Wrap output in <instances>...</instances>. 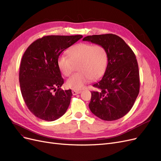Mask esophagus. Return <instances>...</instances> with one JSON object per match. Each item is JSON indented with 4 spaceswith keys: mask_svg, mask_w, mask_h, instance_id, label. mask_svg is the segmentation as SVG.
<instances>
[{
    "mask_svg": "<svg viewBox=\"0 0 161 161\" xmlns=\"http://www.w3.org/2000/svg\"><path fill=\"white\" fill-rule=\"evenodd\" d=\"M72 94L74 95H77V94H80L81 92V91H77V90H72Z\"/></svg>",
    "mask_w": 161,
    "mask_h": 161,
    "instance_id": "obj_1",
    "label": "esophagus"
}]
</instances>
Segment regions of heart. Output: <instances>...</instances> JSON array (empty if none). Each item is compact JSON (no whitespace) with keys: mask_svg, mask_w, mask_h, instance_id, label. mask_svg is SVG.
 <instances>
[{"mask_svg":"<svg viewBox=\"0 0 161 161\" xmlns=\"http://www.w3.org/2000/svg\"><path fill=\"white\" fill-rule=\"evenodd\" d=\"M67 55L58 58L57 64L61 73L65 76L70 75L77 66L79 71L66 81V85L69 88L80 90L89 80L100 78L106 71L108 55L102 45L80 43L69 48Z\"/></svg>","mask_w":161,"mask_h":161,"instance_id":"b5f03b06","label":"heart"}]
</instances>
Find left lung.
Here are the masks:
<instances>
[{
	"mask_svg": "<svg viewBox=\"0 0 161 161\" xmlns=\"http://www.w3.org/2000/svg\"><path fill=\"white\" fill-rule=\"evenodd\" d=\"M103 46L108 64L102 79L93 85L89 107L101 120L119 119L131 110L139 92V73L136 55L120 37L114 34L94 35L83 39Z\"/></svg>",
	"mask_w": 161,
	"mask_h": 161,
	"instance_id": "8db88e82",
	"label": "left lung"
}]
</instances>
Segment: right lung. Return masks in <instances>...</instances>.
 Here are the masks:
<instances>
[{"mask_svg": "<svg viewBox=\"0 0 161 161\" xmlns=\"http://www.w3.org/2000/svg\"><path fill=\"white\" fill-rule=\"evenodd\" d=\"M78 36H48L32 43L21 61L19 81L21 93L28 109L46 121L58 119L66 112L71 89H60L64 83L57 60L67 48L82 38Z\"/></svg>", "mask_w": 161, "mask_h": 161, "instance_id": "obj_1", "label": "right lung"}]
</instances>
